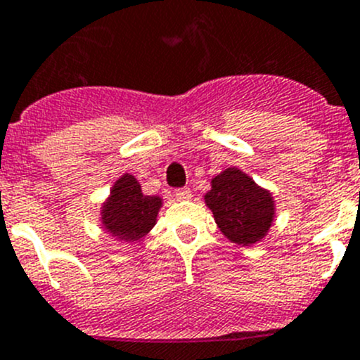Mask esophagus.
<instances>
[{"label": "esophagus", "instance_id": "obj_1", "mask_svg": "<svg viewBox=\"0 0 360 360\" xmlns=\"http://www.w3.org/2000/svg\"><path fill=\"white\" fill-rule=\"evenodd\" d=\"M176 198L179 202L190 200V198H191V190H190V188H179V190H176Z\"/></svg>", "mask_w": 360, "mask_h": 360}]
</instances>
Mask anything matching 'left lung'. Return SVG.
<instances>
[{"instance_id":"8db88e82","label":"left lung","mask_w":360,"mask_h":360,"mask_svg":"<svg viewBox=\"0 0 360 360\" xmlns=\"http://www.w3.org/2000/svg\"><path fill=\"white\" fill-rule=\"evenodd\" d=\"M205 203L221 233L238 245H252L266 237L275 217V202L268 190L237 167L224 169L210 181Z\"/></svg>"}]
</instances>
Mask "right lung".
<instances>
[{
    "mask_svg": "<svg viewBox=\"0 0 360 360\" xmlns=\"http://www.w3.org/2000/svg\"><path fill=\"white\" fill-rule=\"evenodd\" d=\"M160 207L162 198L144 195L139 181L132 174H123L101 207V221L111 237L137 242L157 224Z\"/></svg>",
    "mask_w": 360,
    "mask_h": 360,
    "instance_id": "obj_1",
    "label": "right lung"
}]
</instances>
